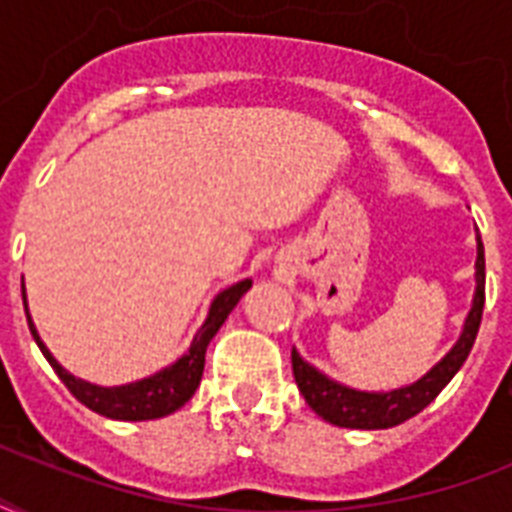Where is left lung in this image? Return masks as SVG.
<instances>
[{"mask_svg":"<svg viewBox=\"0 0 512 512\" xmlns=\"http://www.w3.org/2000/svg\"><path fill=\"white\" fill-rule=\"evenodd\" d=\"M484 281H486V263H484V244L476 233V292L473 303L465 316L462 332L457 337L449 353L438 364H433L420 380L401 385L393 390H358L350 385L332 380L327 374L308 364L297 348H292V372L300 393L305 396L308 406L319 414L321 420L332 422L337 428H356V430H385L396 428L401 422L412 420L414 414H420L441 390L452 382V377L460 372L465 364L473 342H476L478 327H481V313H484Z\"/></svg>","mask_w":512,"mask_h":512,"instance_id":"obj_1","label":"left lung"}]
</instances>
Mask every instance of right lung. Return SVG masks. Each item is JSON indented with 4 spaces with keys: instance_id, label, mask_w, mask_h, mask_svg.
I'll list each match as a JSON object with an SVG mask.
<instances>
[{
    "instance_id": "add662e5",
    "label": "right lung",
    "mask_w": 512,
    "mask_h": 512,
    "mask_svg": "<svg viewBox=\"0 0 512 512\" xmlns=\"http://www.w3.org/2000/svg\"><path fill=\"white\" fill-rule=\"evenodd\" d=\"M252 287V279H241L236 284H231L223 292H217L215 300L209 303L207 319L199 327V332L193 335L191 345L185 350L183 356L172 361L170 366H164L159 372L148 374L143 380L124 382V385H95V382H87L82 377H74V374L63 369L58 364V358L52 356L50 348L44 345L39 332H36L34 321H31V313H28L26 303V287H23V305H26V319L28 329L34 335L36 345L44 353V358L50 361V366L55 369L63 385H66L71 393H74L79 401H82L87 409L103 414L108 420H122V422H143V420H159V417H167V414L177 412L185 401H191V396L196 393L201 382V374H204V356H207V345L212 342V337L217 335V329L223 327L228 313L239 305V300L247 295V289Z\"/></svg>"
}]
</instances>
